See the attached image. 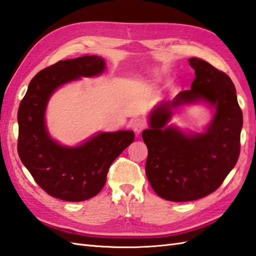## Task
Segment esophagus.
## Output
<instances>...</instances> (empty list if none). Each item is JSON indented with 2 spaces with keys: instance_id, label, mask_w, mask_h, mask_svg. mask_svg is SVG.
<instances>
[{
  "instance_id": "34e87169",
  "label": "esophagus",
  "mask_w": 256,
  "mask_h": 256,
  "mask_svg": "<svg viewBox=\"0 0 256 256\" xmlns=\"http://www.w3.org/2000/svg\"><path fill=\"white\" fill-rule=\"evenodd\" d=\"M146 127V124L144 120H142V118H136V120H132V128L136 134H141Z\"/></svg>"
}]
</instances>
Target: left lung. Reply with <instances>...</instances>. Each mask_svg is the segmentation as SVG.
<instances>
[{
  "mask_svg": "<svg viewBox=\"0 0 256 256\" xmlns=\"http://www.w3.org/2000/svg\"><path fill=\"white\" fill-rule=\"evenodd\" d=\"M189 63L196 72L191 89L156 105L148 115L150 128L142 132L148 146V182L158 196L172 202L194 201L214 192L240 153L243 117L234 82L203 60L191 58ZM198 102L214 108L203 133L169 124L174 110Z\"/></svg>",
  "mask_w": 256,
  "mask_h": 256,
  "instance_id": "8db88e82",
  "label": "left lung"
}]
</instances>
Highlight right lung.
Segmentation results:
<instances>
[{
    "mask_svg": "<svg viewBox=\"0 0 256 256\" xmlns=\"http://www.w3.org/2000/svg\"><path fill=\"white\" fill-rule=\"evenodd\" d=\"M106 70L98 55L60 60L30 81L18 110V154L36 182L48 194L70 202L96 196L106 182L112 163L134 140L132 130L98 132L79 146L54 140L46 112L53 93L81 77L98 76Z\"/></svg>",
    "mask_w": 256,
    "mask_h": 256,
    "instance_id": "add662e5",
    "label": "right lung"
}]
</instances>
